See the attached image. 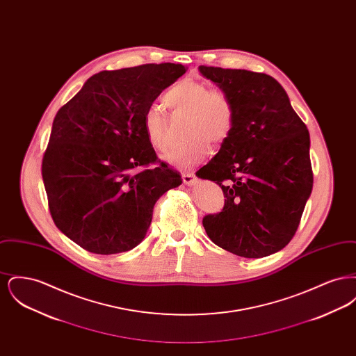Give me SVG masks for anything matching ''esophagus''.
I'll return each mask as SVG.
<instances>
[{"mask_svg":"<svg viewBox=\"0 0 356 356\" xmlns=\"http://www.w3.org/2000/svg\"><path fill=\"white\" fill-rule=\"evenodd\" d=\"M181 177H183V181H184V184H186V186H195L196 181H197V179H196V176L193 173L183 172Z\"/></svg>","mask_w":356,"mask_h":356,"instance_id":"esophagus-1","label":"esophagus"}]
</instances>
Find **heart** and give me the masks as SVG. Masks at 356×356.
Here are the masks:
<instances>
[{
    "mask_svg": "<svg viewBox=\"0 0 356 356\" xmlns=\"http://www.w3.org/2000/svg\"><path fill=\"white\" fill-rule=\"evenodd\" d=\"M173 112L189 115L186 144L175 147L163 160L175 168L191 170L200 164L209 153V143H224L234 128L235 109L229 97L219 89L195 80H183L173 85L164 96ZM143 128L153 148L165 151L170 145L168 118L164 109L152 104L143 118Z\"/></svg>",
    "mask_w": 356,
    "mask_h": 356,
    "instance_id": "b5f03b06",
    "label": "heart"
}]
</instances>
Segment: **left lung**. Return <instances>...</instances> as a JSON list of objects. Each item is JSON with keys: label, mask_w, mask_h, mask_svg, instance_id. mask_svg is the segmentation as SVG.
Here are the masks:
<instances>
[{"label": "left lung", "mask_w": 356, "mask_h": 356, "mask_svg": "<svg viewBox=\"0 0 356 356\" xmlns=\"http://www.w3.org/2000/svg\"><path fill=\"white\" fill-rule=\"evenodd\" d=\"M199 70L235 109L231 135L196 173L216 181L225 197L221 212L204 216V229L237 256L275 254L295 235L312 191L308 129L271 76L204 65Z\"/></svg>", "instance_id": "8db88e82"}]
</instances>
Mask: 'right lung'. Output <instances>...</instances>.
<instances>
[{
	"label": "right lung",
	"mask_w": 356,
	"mask_h": 356,
	"mask_svg": "<svg viewBox=\"0 0 356 356\" xmlns=\"http://www.w3.org/2000/svg\"><path fill=\"white\" fill-rule=\"evenodd\" d=\"M186 72L181 64L102 70L53 120L42 180L56 227L86 251L127 252L138 245L153 207L181 176L157 163L143 118Z\"/></svg>",
	"instance_id": "1"
}]
</instances>
